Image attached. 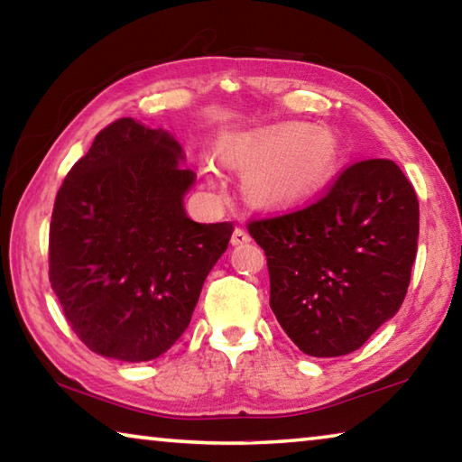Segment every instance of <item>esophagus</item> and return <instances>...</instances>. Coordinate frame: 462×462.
I'll return each mask as SVG.
<instances>
[{"label":"esophagus","mask_w":462,"mask_h":462,"mask_svg":"<svg viewBox=\"0 0 462 462\" xmlns=\"http://www.w3.org/2000/svg\"><path fill=\"white\" fill-rule=\"evenodd\" d=\"M248 242H250V234L245 228H234V232H232V245L234 246L248 245Z\"/></svg>","instance_id":"34e87169"}]
</instances>
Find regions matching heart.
Masks as SVG:
<instances>
[{
  "label": "heart",
  "instance_id": "b5f03b06",
  "mask_svg": "<svg viewBox=\"0 0 462 462\" xmlns=\"http://www.w3.org/2000/svg\"><path fill=\"white\" fill-rule=\"evenodd\" d=\"M224 159L242 171V191L261 208H283L310 199L330 181L338 165V140L326 128L303 122L238 132L224 140ZM208 183L220 189L212 161L203 162Z\"/></svg>",
  "mask_w": 462,
  "mask_h": 462
}]
</instances>
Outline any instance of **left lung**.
I'll list each match as a JSON object with an SVG mask.
<instances>
[{"label":"left lung","mask_w":462,"mask_h":462,"mask_svg":"<svg viewBox=\"0 0 462 462\" xmlns=\"http://www.w3.org/2000/svg\"><path fill=\"white\" fill-rule=\"evenodd\" d=\"M271 277V310L301 353H355L400 311L420 206L393 161L348 167L322 199L248 224Z\"/></svg>","instance_id":"1"}]
</instances>
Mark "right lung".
Segmentation results:
<instances>
[{
  "label": "right lung",
  "instance_id": "obj_1",
  "mask_svg": "<svg viewBox=\"0 0 462 462\" xmlns=\"http://www.w3.org/2000/svg\"><path fill=\"white\" fill-rule=\"evenodd\" d=\"M171 132L132 118L109 124L54 199L49 277L69 324L93 353L152 361L191 322L203 281L232 224H198L183 198L195 183Z\"/></svg>",
  "mask_w": 462,
  "mask_h": 462
}]
</instances>
